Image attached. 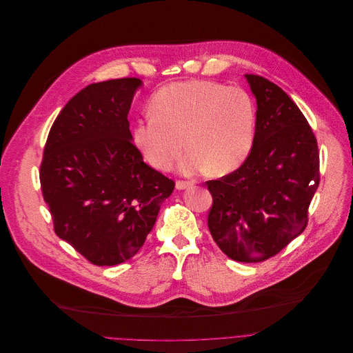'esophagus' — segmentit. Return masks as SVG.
Segmentation results:
<instances>
[{
    "mask_svg": "<svg viewBox=\"0 0 353 353\" xmlns=\"http://www.w3.org/2000/svg\"><path fill=\"white\" fill-rule=\"evenodd\" d=\"M193 186V181H176V189L182 190V189H188Z\"/></svg>",
    "mask_w": 353,
    "mask_h": 353,
    "instance_id": "34e87169",
    "label": "esophagus"
}]
</instances>
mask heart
I'll return each instance as SVG.
<instances>
[{"mask_svg": "<svg viewBox=\"0 0 353 353\" xmlns=\"http://www.w3.org/2000/svg\"><path fill=\"white\" fill-rule=\"evenodd\" d=\"M153 114L139 119L133 137L146 160L168 171L185 149L183 174L211 170L223 175L236 170L252 152L256 104L250 94L213 81L178 82L160 89Z\"/></svg>", "mask_w": 353, "mask_h": 353, "instance_id": "obj_1", "label": "heart"}]
</instances>
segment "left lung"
Instances as JSON below:
<instances>
[{
    "mask_svg": "<svg viewBox=\"0 0 353 353\" xmlns=\"http://www.w3.org/2000/svg\"><path fill=\"white\" fill-rule=\"evenodd\" d=\"M246 79L257 103L254 143L238 170L205 182L213 196L207 225L230 259L260 263L307 227L320 156L312 126L290 96L260 75Z\"/></svg>",
    "mask_w": 353,
    "mask_h": 353,
    "instance_id": "8db88e82",
    "label": "left lung"
}]
</instances>
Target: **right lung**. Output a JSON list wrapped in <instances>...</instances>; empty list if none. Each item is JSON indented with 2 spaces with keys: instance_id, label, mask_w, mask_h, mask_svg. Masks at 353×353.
<instances>
[{
  "instance_id": "add662e5",
  "label": "right lung",
  "mask_w": 353,
  "mask_h": 353,
  "mask_svg": "<svg viewBox=\"0 0 353 353\" xmlns=\"http://www.w3.org/2000/svg\"><path fill=\"white\" fill-rule=\"evenodd\" d=\"M140 79L93 83L55 118L40 164L54 232L94 265L133 257L175 182L143 161L128 114Z\"/></svg>"
}]
</instances>
